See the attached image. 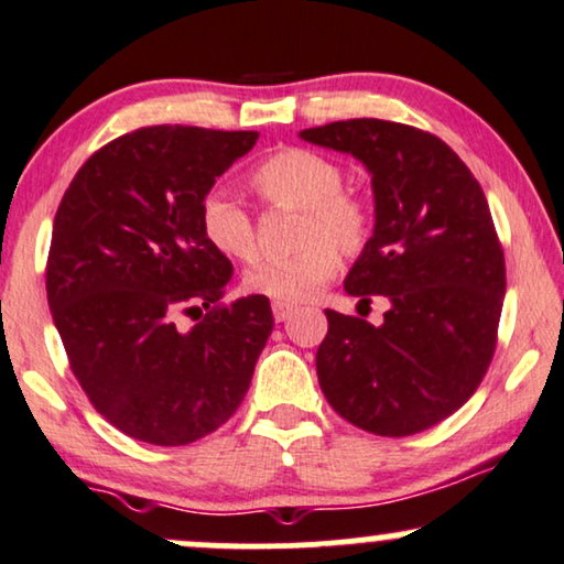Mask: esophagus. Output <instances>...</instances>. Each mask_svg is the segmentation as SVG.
<instances>
[{"instance_id": "34e87169", "label": "esophagus", "mask_w": 564, "mask_h": 564, "mask_svg": "<svg viewBox=\"0 0 564 564\" xmlns=\"http://www.w3.org/2000/svg\"><path fill=\"white\" fill-rule=\"evenodd\" d=\"M295 305H290V302H272V313H274V321L276 323H282V321H288V317L295 313Z\"/></svg>"}]
</instances>
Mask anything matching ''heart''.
Returning a JSON list of instances; mask_svg holds the SVG:
<instances>
[{
  "instance_id": "b5f03b06",
  "label": "heart",
  "mask_w": 564,
  "mask_h": 564,
  "mask_svg": "<svg viewBox=\"0 0 564 564\" xmlns=\"http://www.w3.org/2000/svg\"><path fill=\"white\" fill-rule=\"evenodd\" d=\"M251 185L269 206L300 210L295 254L249 269L243 290L274 302H302L333 280L338 254H361L373 231V214L361 195L343 191V170L325 154L288 147L267 158ZM200 231L218 254L234 262L257 257L254 218L224 191L200 200Z\"/></svg>"
}]
</instances>
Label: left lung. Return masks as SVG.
Returning <instances> with one entry per match:
<instances>
[{
    "mask_svg": "<svg viewBox=\"0 0 564 564\" xmlns=\"http://www.w3.org/2000/svg\"><path fill=\"white\" fill-rule=\"evenodd\" d=\"M300 137L371 173L377 224L343 288L391 302L381 325L325 310L317 381L356 427L414 435L460 410L494 358L506 264L488 200L458 154L422 129L348 119Z\"/></svg>",
    "mask_w": 564,
    "mask_h": 564,
    "instance_id": "1",
    "label": "left lung"
}]
</instances>
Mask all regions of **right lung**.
Listing matches in <instances>:
<instances>
[{"mask_svg": "<svg viewBox=\"0 0 564 564\" xmlns=\"http://www.w3.org/2000/svg\"><path fill=\"white\" fill-rule=\"evenodd\" d=\"M259 132L144 127L104 144L65 191L45 288L70 371L124 435L187 445L239 410L274 328L262 295L221 305L234 267L200 200ZM177 314L200 324L176 328Z\"/></svg>", "mask_w": 564, "mask_h": 564, "instance_id": "obj_1", "label": "right lung"}]
</instances>
